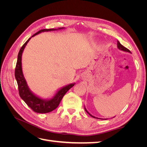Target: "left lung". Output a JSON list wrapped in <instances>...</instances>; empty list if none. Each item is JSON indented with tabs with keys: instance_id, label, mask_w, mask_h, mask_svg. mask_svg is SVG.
Wrapping results in <instances>:
<instances>
[{
	"instance_id": "1",
	"label": "left lung",
	"mask_w": 147,
	"mask_h": 147,
	"mask_svg": "<svg viewBox=\"0 0 147 147\" xmlns=\"http://www.w3.org/2000/svg\"><path fill=\"white\" fill-rule=\"evenodd\" d=\"M117 47H118V48L119 49V50H121V51H125V52H128V53H131V51L128 50L127 48H126V47H124V46H123L121 43H120L118 41H117ZM84 110H85V111L86 112L90 115L91 117H92V118H97V119H103V118H97V117H94V116H92V115H91L90 113H89L88 111H87V110L86 109V108H85V107H84Z\"/></svg>"
}]
</instances>
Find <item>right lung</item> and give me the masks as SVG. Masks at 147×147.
<instances>
[{"instance_id":"1","label":"right lung","mask_w":147,"mask_h":147,"mask_svg":"<svg viewBox=\"0 0 147 147\" xmlns=\"http://www.w3.org/2000/svg\"><path fill=\"white\" fill-rule=\"evenodd\" d=\"M63 29H64V28H59L58 29H42L40 30H39L37 33H35L34 35H33L31 37H32L35 36V35H36L41 32H48V31L57 30ZM31 37L29 38L28 40L26 42L24 45L22 46L19 51L18 55L17 63L15 72V78L16 80L18 86L19 94L21 98L26 102V104H27L34 112L40 113H46L54 110L58 107L60 102L61 101L62 99H63V97H64L65 93L67 92L71 88L73 87L75 83H70L67 84V85L64 86L63 88H60L59 90H57L54 96L51 97V99H42L41 97H39L30 90V89L28 85L27 82H26L23 73L21 60L23 52Z\"/></svg>"}]
</instances>
